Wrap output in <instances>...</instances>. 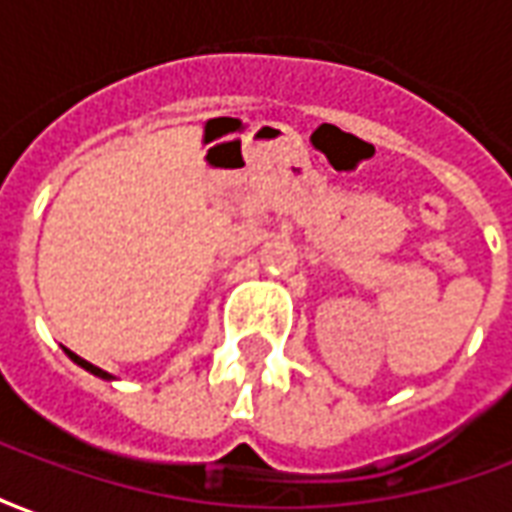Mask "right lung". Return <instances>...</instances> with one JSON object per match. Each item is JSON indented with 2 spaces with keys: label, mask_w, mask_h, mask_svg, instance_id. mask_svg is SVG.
Returning <instances> with one entry per match:
<instances>
[{
  "label": "right lung",
  "mask_w": 512,
  "mask_h": 512,
  "mask_svg": "<svg viewBox=\"0 0 512 512\" xmlns=\"http://www.w3.org/2000/svg\"><path fill=\"white\" fill-rule=\"evenodd\" d=\"M65 354L71 356V359H73V362H76V365L84 367V370H87V373H93V376L106 378V381H112V376H109V373H106V370H101V367L90 365V362H87V359H82V356H76V354H73V351H68V348H65Z\"/></svg>",
  "instance_id": "1"
}]
</instances>
